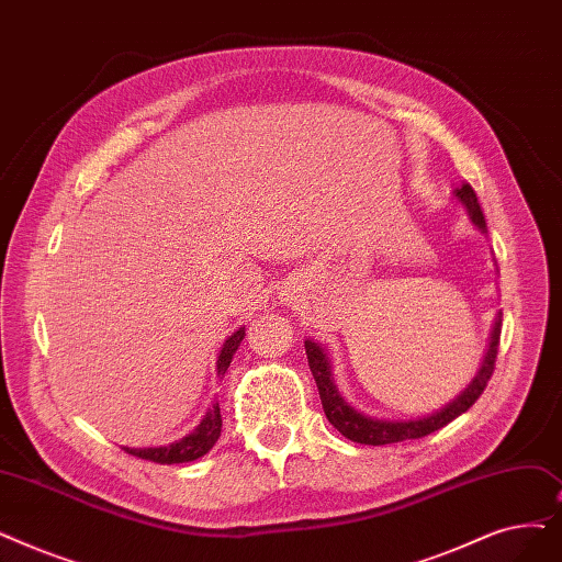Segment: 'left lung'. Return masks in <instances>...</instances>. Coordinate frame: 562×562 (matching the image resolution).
Here are the masks:
<instances>
[{
	"instance_id": "left-lung-1",
	"label": "left lung",
	"mask_w": 562,
	"mask_h": 562,
	"mask_svg": "<svg viewBox=\"0 0 562 562\" xmlns=\"http://www.w3.org/2000/svg\"><path fill=\"white\" fill-rule=\"evenodd\" d=\"M452 198L467 209L471 223L477 232L486 234V223L484 215L477 202V194L469 183H461L459 188L452 190ZM501 324H503V312L496 314V322L490 335V341H486V351L480 362V370L471 379V383L461 390V393L450 400L446 406L436 408L431 413H425V416L418 418H376L368 416V413L358 411L353 404L345 400V395L339 393V387L335 383L333 374V364L328 349L319 341L307 337L305 339V353L312 376L316 381V387H319V397L324 404V413L328 423L341 434L347 436L353 443L362 446H387V443H400L406 441V438H423L436 429L446 427L454 418H459L461 413H467L477 397L482 395V390L490 383L494 374V364H496V353H498V341H501Z\"/></svg>"
}]
</instances>
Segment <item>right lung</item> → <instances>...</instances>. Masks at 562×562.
I'll list each match as a JSON object with an SVG mask.
<instances>
[{
	"label": "right lung",
	"mask_w": 562,
	"mask_h": 562,
	"mask_svg": "<svg viewBox=\"0 0 562 562\" xmlns=\"http://www.w3.org/2000/svg\"><path fill=\"white\" fill-rule=\"evenodd\" d=\"M243 335H246V326H240L238 330H234L217 353V362H215V370L217 376H225L229 362L236 353V349L240 347ZM223 429V416H221V406L211 404V408L206 411V416L202 418V423L194 427L190 434H186L179 441L172 443H165V446H154V448H126L124 450L133 457L146 459V461H156V463H186V461H194L204 457L217 441V436H221Z\"/></svg>",
	"instance_id": "add662e5"
}]
</instances>
